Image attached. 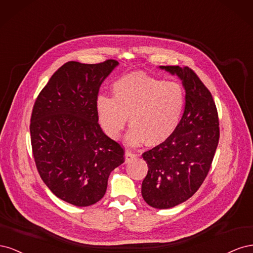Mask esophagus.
I'll return each instance as SVG.
<instances>
[{
  "label": "esophagus",
  "instance_id": "obj_1",
  "mask_svg": "<svg viewBox=\"0 0 253 253\" xmlns=\"http://www.w3.org/2000/svg\"><path fill=\"white\" fill-rule=\"evenodd\" d=\"M136 154L135 153H133L131 150H126V153H125V159H126V163H128V162H131L132 159H134V158H136Z\"/></svg>",
  "mask_w": 253,
  "mask_h": 253
}]
</instances>
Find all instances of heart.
Instances as JSON below:
<instances>
[{
    "label": "heart",
    "instance_id": "b5f03b06",
    "mask_svg": "<svg viewBox=\"0 0 253 253\" xmlns=\"http://www.w3.org/2000/svg\"><path fill=\"white\" fill-rule=\"evenodd\" d=\"M112 93V99L101 96L96 104L99 125L110 138H118L127 117L126 141L132 145L160 144L177 129L186 104L179 83L132 73L115 82Z\"/></svg>",
    "mask_w": 253,
    "mask_h": 253
}]
</instances>
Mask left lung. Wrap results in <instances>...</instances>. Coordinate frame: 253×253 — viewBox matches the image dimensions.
Listing matches in <instances>:
<instances>
[{"label": "left lung", "mask_w": 253, "mask_h": 253, "mask_svg": "<svg viewBox=\"0 0 253 253\" xmlns=\"http://www.w3.org/2000/svg\"><path fill=\"white\" fill-rule=\"evenodd\" d=\"M159 68L182 81L186 104L175 133L142 154L149 170L141 194L153 208L169 209L189 200L208 175L218 144L219 124L211 93L191 68Z\"/></svg>", "instance_id": "left-lung-1"}]
</instances>
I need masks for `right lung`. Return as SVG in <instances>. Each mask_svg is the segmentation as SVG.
Here are the masks:
<instances>
[{
    "label": "right lung",
    "instance_id": "right-lung-1",
    "mask_svg": "<svg viewBox=\"0 0 253 253\" xmlns=\"http://www.w3.org/2000/svg\"><path fill=\"white\" fill-rule=\"evenodd\" d=\"M118 64L70 61L34 105L29 129L38 172L53 194L74 206L100 201L111 172L125 163L124 149L103 133L96 112L99 88Z\"/></svg>",
    "mask_w": 253,
    "mask_h": 253
}]
</instances>
